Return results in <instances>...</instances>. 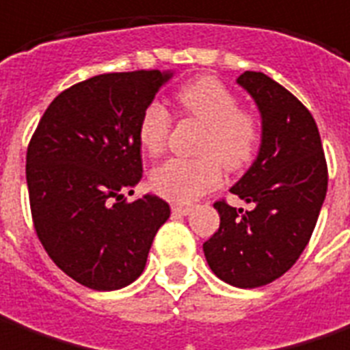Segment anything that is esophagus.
Segmentation results:
<instances>
[{"instance_id":"34e87169","label":"esophagus","mask_w":350,"mask_h":350,"mask_svg":"<svg viewBox=\"0 0 350 350\" xmlns=\"http://www.w3.org/2000/svg\"><path fill=\"white\" fill-rule=\"evenodd\" d=\"M173 209V213L175 215H189L190 211H192V206H183V204H175V206L171 207Z\"/></svg>"}]
</instances>
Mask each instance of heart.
<instances>
[{"label": "heart", "instance_id": "heart-1", "mask_svg": "<svg viewBox=\"0 0 350 350\" xmlns=\"http://www.w3.org/2000/svg\"><path fill=\"white\" fill-rule=\"evenodd\" d=\"M185 114L206 125L198 144L200 158H171L150 173V187L156 194L173 202H190L223 179V165L228 171L247 167L261 146L262 124L259 116L240 108L238 97L217 78H200L177 93ZM170 110L161 103H150L139 120V143L150 156L165 150L171 133Z\"/></svg>", "mask_w": 350, "mask_h": 350}]
</instances>
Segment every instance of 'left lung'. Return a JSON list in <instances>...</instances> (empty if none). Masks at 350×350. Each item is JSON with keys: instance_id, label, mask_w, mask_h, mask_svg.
I'll return each instance as SVG.
<instances>
[{"instance_id": "obj_1", "label": "left lung", "mask_w": 350, "mask_h": 350, "mask_svg": "<svg viewBox=\"0 0 350 350\" xmlns=\"http://www.w3.org/2000/svg\"><path fill=\"white\" fill-rule=\"evenodd\" d=\"M238 83L262 118L259 156L230 189L253 209L217 200L221 225L204 253L221 280L252 290L280 278L307 247L326 198L327 163L317 122L299 98L262 72H244Z\"/></svg>"}]
</instances>
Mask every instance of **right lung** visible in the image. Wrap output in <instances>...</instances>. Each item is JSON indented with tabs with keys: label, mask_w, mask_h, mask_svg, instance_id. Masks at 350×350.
<instances>
[{
	"label": "right lung",
	"mask_w": 350,
	"mask_h": 350,
	"mask_svg": "<svg viewBox=\"0 0 350 350\" xmlns=\"http://www.w3.org/2000/svg\"><path fill=\"white\" fill-rule=\"evenodd\" d=\"M167 78L137 70L79 81L55 97L30 139L36 234L60 271L85 288L120 290L137 280L170 219V204L158 196L124 200L143 177L139 120Z\"/></svg>",
	"instance_id": "1"
}]
</instances>
